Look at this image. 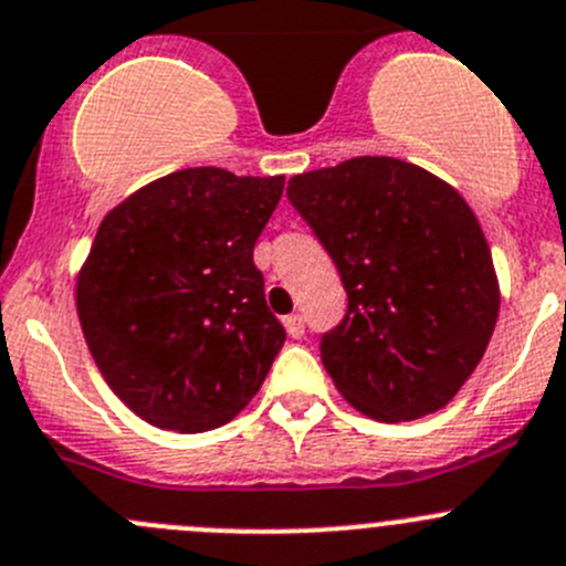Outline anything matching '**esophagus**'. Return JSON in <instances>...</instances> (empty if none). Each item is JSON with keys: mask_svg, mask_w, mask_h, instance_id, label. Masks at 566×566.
I'll use <instances>...</instances> for the list:
<instances>
[{"mask_svg": "<svg viewBox=\"0 0 566 566\" xmlns=\"http://www.w3.org/2000/svg\"><path fill=\"white\" fill-rule=\"evenodd\" d=\"M284 328H287L290 337L301 339V337H304V317H301V315H287V317H284Z\"/></svg>", "mask_w": 566, "mask_h": 566, "instance_id": "34e87169", "label": "esophagus"}]
</instances>
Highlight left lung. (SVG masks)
I'll return each mask as SVG.
<instances>
[{
	"label": "left lung",
	"instance_id": "1",
	"mask_svg": "<svg viewBox=\"0 0 566 566\" xmlns=\"http://www.w3.org/2000/svg\"><path fill=\"white\" fill-rule=\"evenodd\" d=\"M290 205L348 293L321 337L343 398L373 420H417L462 389L495 332L501 290L468 201L395 157H354L298 174Z\"/></svg>",
	"mask_w": 566,
	"mask_h": 566
}]
</instances>
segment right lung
<instances>
[{
    "mask_svg": "<svg viewBox=\"0 0 566 566\" xmlns=\"http://www.w3.org/2000/svg\"><path fill=\"white\" fill-rule=\"evenodd\" d=\"M284 177L185 168L104 216L76 312L115 395L157 429L199 434L256 395L284 345L254 243Z\"/></svg>",
    "mask_w": 566,
    "mask_h": 566,
    "instance_id": "right-lung-1",
    "label": "right lung"
}]
</instances>
